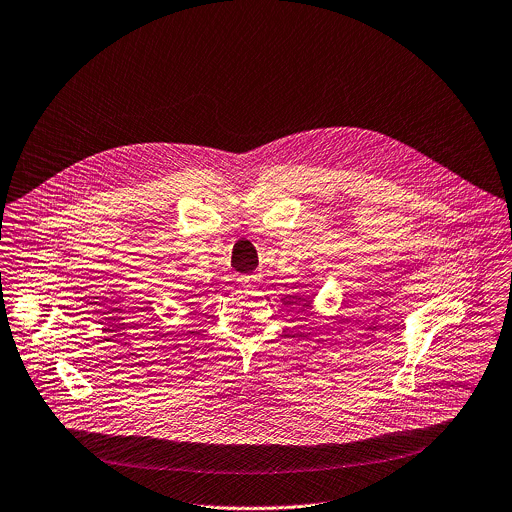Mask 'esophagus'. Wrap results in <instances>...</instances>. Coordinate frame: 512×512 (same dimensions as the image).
<instances>
[{
	"instance_id": "esophagus-1",
	"label": "esophagus",
	"mask_w": 512,
	"mask_h": 512,
	"mask_svg": "<svg viewBox=\"0 0 512 512\" xmlns=\"http://www.w3.org/2000/svg\"><path fill=\"white\" fill-rule=\"evenodd\" d=\"M259 281V275H255V273H249V275H241L239 277V283H243V285H253V283H257Z\"/></svg>"
}]
</instances>
